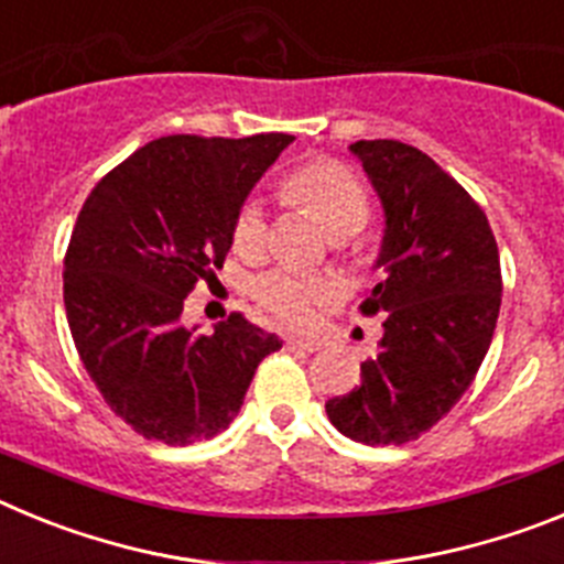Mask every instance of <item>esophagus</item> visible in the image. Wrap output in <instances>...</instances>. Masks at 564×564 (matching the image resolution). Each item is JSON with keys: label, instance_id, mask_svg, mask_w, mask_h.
Returning <instances> with one entry per match:
<instances>
[{"label": "esophagus", "instance_id": "esophagus-1", "mask_svg": "<svg viewBox=\"0 0 564 564\" xmlns=\"http://www.w3.org/2000/svg\"><path fill=\"white\" fill-rule=\"evenodd\" d=\"M285 347L288 350H299V352H316L322 344L311 341V338H296V336H288L285 338Z\"/></svg>", "mask_w": 564, "mask_h": 564}]
</instances>
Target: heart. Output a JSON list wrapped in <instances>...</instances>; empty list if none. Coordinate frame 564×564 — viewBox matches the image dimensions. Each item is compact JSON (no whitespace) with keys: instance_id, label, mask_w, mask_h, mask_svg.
<instances>
[{"instance_id":"obj_1","label":"heart","mask_w":564,"mask_h":564,"mask_svg":"<svg viewBox=\"0 0 564 564\" xmlns=\"http://www.w3.org/2000/svg\"><path fill=\"white\" fill-rule=\"evenodd\" d=\"M282 192L293 206L313 214L325 226V231L336 239L356 234L370 217V197L358 177L344 163L330 161V158H316V161H307L288 172V177L282 181ZM231 239L242 257H259L265 251L268 214L257 197L239 206ZM253 299L262 311L276 318L279 325L302 330V327L313 325L318 307L330 302L333 291L322 279H313L293 268H273L265 276L257 279Z\"/></svg>"}]
</instances>
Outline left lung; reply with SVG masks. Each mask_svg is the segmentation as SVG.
<instances>
[{
  "mask_svg": "<svg viewBox=\"0 0 564 564\" xmlns=\"http://www.w3.org/2000/svg\"><path fill=\"white\" fill-rule=\"evenodd\" d=\"M350 149L387 214L383 279L358 307L383 316V336L361 364V383L325 410L352 441L401 446L430 432L475 381L500 316V253L486 212L430 154L401 141Z\"/></svg>",
  "mask_w": 564,
  "mask_h": 564,
  "instance_id": "left-lung-1",
  "label": "left lung"
}]
</instances>
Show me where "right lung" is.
Listing matches in <instances>:
<instances>
[{"label": "right lung", "instance_id": "obj_1", "mask_svg": "<svg viewBox=\"0 0 564 564\" xmlns=\"http://www.w3.org/2000/svg\"><path fill=\"white\" fill-rule=\"evenodd\" d=\"M293 134H169L107 172L64 253V307L84 370L147 441L188 446L228 430L259 361L282 347L231 313L214 333L183 302L214 279L239 206Z\"/></svg>", "mask_w": 564, "mask_h": 564}]
</instances>
